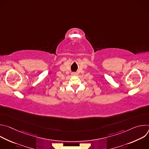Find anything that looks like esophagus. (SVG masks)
Masks as SVG:
<instances>
[{"mask_svg": "<svg viewBox=\"0 0 149 149\" xmlns=\"http://www.w3.org/2000/svg\"><path fill=\"white\" fill-rule=\"evenodd\" d=\"M77 73H72V75H77Z\"/></svg>", "mask_w": 149, "mask_h": 149, "instance_id": "34e87169", "label": "esophagus"}]
</instances>
